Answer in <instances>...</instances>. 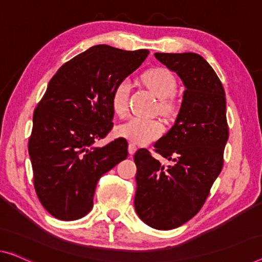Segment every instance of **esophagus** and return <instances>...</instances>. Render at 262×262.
Returning <instances> with one entry per match:
<instances>
[{
	"label": "esophagus",
	"mask_w": 262,
	"mask_h": 262,
	"mask_svg": "<svg viewBox=\"0 0 262 262\" xmlns=\"http://www.w3.org/2000/svg\"><path fill=\"white\" fill-rule=\"evenodd\" d=\"M136 149H138V147H136L134 143H129V146H128V151H129L130 155H134Z\"/></svg>",
	"instance_id": "34e87169"
}]
</instances>
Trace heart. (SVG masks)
Segmentation results:
<instances>
[{
	"instance_id": "obj_1",
	"label": "heart",
	"mask_w": 262,
	"mask_h": 262,
	"mask_svg": "<svg viewBox=\"0 0 262 262\" xmlns=\"http://www.w3.org/2000/svg\"><path fill=\"white\" fill-rule=\"evenodd\" d=\"M142 80L148 89L160 100V112L169 114L174 109L173 95L177 91V80L166 68L147 70ZM130 92L129 80L123 79L115 85L112 93V107L116 115L124 116L128 108V96ZM116 135L136 144H147L159 139L163 133V124L158 120L133 116L115 128Z\"/></svg>"
}]
</instances>
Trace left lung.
<instances>
[{
  "mask_svg": "<svg viewBox=\"0 0 262 262\" xmlns=\"http://www.w3.org/2000/svg\"><path fill=\"white\" fill-rule=\"evenodd\" d=\"M154 56L181 80L180 111L173 127L154 147L173 166H162L147 149L134 155V207L150 227L168 231L196 215L224 165L228 140L226 97L220 80L195 53H155Z\"/></svg>",
  "mask_w": 262,
  "mask_h": 262,
  "instance_id": "left-lung-1",
  "label": "left lung"
}]
</instances>
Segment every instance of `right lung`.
<instances>
[{
    "mask_svg": "<svg viewBox=\"0 0 262 262\" xmlns=\"http://www.w3.org/2000/svg\"><path fill=\"white\" fill-rule=\"evenodd\" d=\"M148 54V49L128 52L97 45L64 63L50 80L34 112L28 149L35 190L56 219L87 215L97 181L128 156L126 139L103 147L95 142L113 128L115 85Z\"/></svg>",
    "mask_w": 262,
    "mask_h": 262,
    "instance_id": "obj_1",
    "label": "right lung"
}]
</instances>
